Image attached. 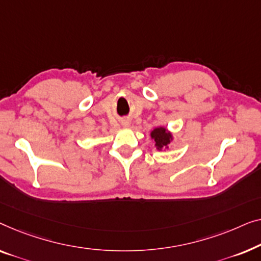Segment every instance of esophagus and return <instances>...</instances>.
<instances>
[{
  "mask_svg": "<svg viewBox=\"0 0 261 261\" xmlns=\"http://www.w3.org/2000/svg\"><path fill=\"white\" fill-rule=\"evenodd\" d=\"M129 125H130L129 120H124V122H123V126H129Z\"/></svg>",
  "mask_w": 261,
  "mask_h": 261,
  "instance_id": "1",
  "label": "esophagus"
}]
</instances>
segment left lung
Listing matches in <instances>:
<instances>
[{
    "instance_id": "obj_1",
    "label": "left lung",
    "mask_w": 261,
    "mask_h": 261,
    "mask_svg": "<svg viewBox=\"0 0 261 261\" xmlns=\"http://www.w3.org/2000/svg\"><path fill=\"white\" fill-rule=\"evenodd\" d=\"M150 137L155 142L156 149L160 150V151H162L163 149H169L170 143L174 141V135L171 134V131H169L164 126L155 127V129L150 132Z\"/></svg>"
}]
</instances>
